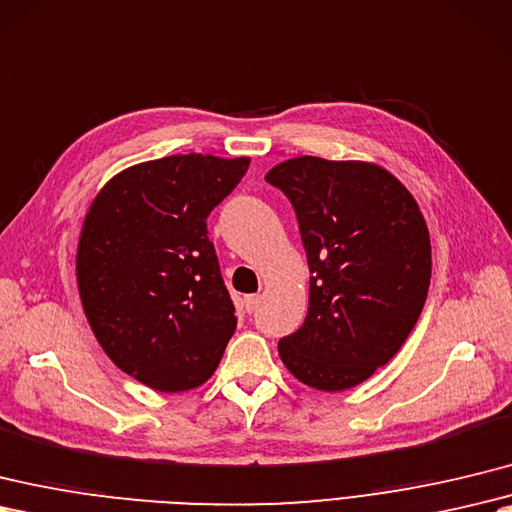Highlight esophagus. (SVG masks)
<instances>
[{"label": "esophagus", "mask_w": 512, "mask_h": 512, "mask_svg": "<svg viewBox=\"0 0 512 512\" xmlns=\"http://www.w3.org/2000/svg\"><path fill=\"white\" fill-rule=\"evenodd\" d=\"M261 303V296L259 294H248L244 296V305H246V312H255Z\"/></svg>", "instance_id": "34e87169"}]
</instances>
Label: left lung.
I'll return each mask as SVG.
<instances>
[{
  "label": "left lung",
  "instance_id": "1",
  "mask_svg": "<svg viewBox=\"0 0 512 512\" xmlns=\"http://www.w3.org/2000/svg\"><path fill=\"white\" fill-rule=\"evenodd\" d=\"M266 181L290 198L310 266V307L279 342L305 386L340 392L395 358L432 277L430 233L397 176L368 161L294 157Z\"/></svg>",
  "mask_w": 512,
  "mask_h": 512
}]
</instances>
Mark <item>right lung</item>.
<instances>
[{
  "mask_svg": "<svg viewBox=\"0 0 512 512\" xmlns=\"http://www.w3.org/2000/svg\"><path fill=\"white\" fill-rule=\"evenodd\" d=\"M251 159L172 154L117 172L93 198L76 248V283L111 362L159 392L216 373L235 310L207 216Z\"/></svg>",
  "mask_w": 512,
  "mask_h": 512,
  "instance_id": "add662e5",
  "label": "right lung"
}]
</instances>
